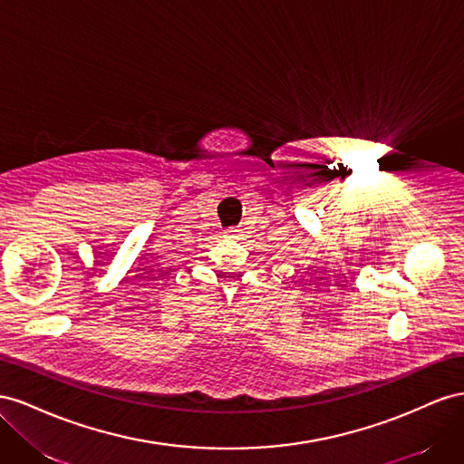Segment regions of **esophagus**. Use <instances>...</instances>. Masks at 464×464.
Wrapping results in <instances>:
<instances>
[{
  "instance_id": "34e87169",
  "label": "esophagus",
  "mask_w": 464,
  "mask_h": 464,
  "mask_svg": "<svg viewBox=\"0 0 464 464\" xmlns=\"http://www.w3.org/2000/svg\"><path fill=\"white\" fill-rule=\"evenodd\" d=\"M225 237H229V239H239L241 235H239V229H229Z\"/></svg>"
}]
</instances>
